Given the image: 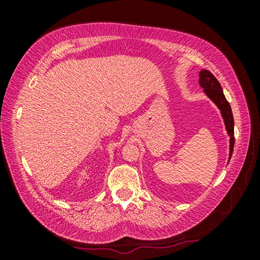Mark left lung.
Segmentation results:
<instances>
[{
    "label": "left lung",
    "instance_id": "1",
    "mask_svg": "<svg viewBox=\"0 0 260 260\" xmlns=\"http://www.w3.org/2000/svg\"><path fill=\"white\" fill-rule=\"evenodd\" d=\"M199 84L204 88L205 93L207 97L218 106L221 116L225 122L227 134L230 136V159L231 156L233 154V147H234V119L232 109H231L230 103L223 94L221 85L218 81V79L213 76V74L207 70L200 71V79H199Z\"/></svg>",
    "mask_w": 260,
    "mask_h": 260
}]
</instances>
